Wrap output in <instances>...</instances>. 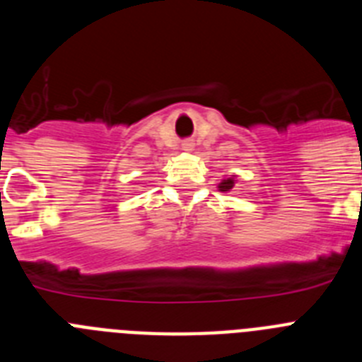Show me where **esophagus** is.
I'll list each match as a JSON object with an SVG mask.
<instances>
[{"instance_id":"esophagus-1","label":"esophagus","mask_w":362,"mask_h":362,"mask_svg":"<svg viewBox=\"0 0 362 362\" xmlns=\"http://www.w3.org/2000/svg\"><path fill=\"white\" fill-rule=\"evenodd\" d=\"M181 148H183L185 152H190V150L194 148V143H192L190 139H187V141H183V145H181Z\"/></svg>"}]
</instances>
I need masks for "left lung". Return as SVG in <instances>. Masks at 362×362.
<instances>
[{"instance_id":"left-lung-1","label":"left lung","mask_w":362,"mask_h":362,"mask_svg":"<svg viewBox=\"0 0 362 362\" xmlns=\"http://www.w3.org/2000/svg\"><path fill=\"white\" fill-rule=\"evenodd\" d=\"M233 185H235V181H233V177H228V179H223L219 183V190L221 192H230L233 188Z\"/></svg>"}]
</instances>
